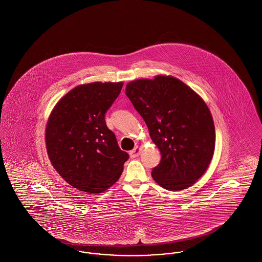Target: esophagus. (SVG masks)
<instances>
[{
    "label": "esophagus",
    "instance_id": "obj_1",
    "mask_svg": "<svg viewBox=\"0 0 262 262\" xmlns=\"http://www.w3.org/2000/svg\"><path fill=\"white\" fill-rule=\"evenodd\" d=\"M139 152H140V149H139L138 146H137V147H135L134 149L129 151V155H130L132 158H136V157H137V156L139 155Z\"/></svg>",
    "mask_w": 262,
    "mask_h": 262
}]
</instances>
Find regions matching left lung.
<instances>
[{
	"instance_id": "left-lung-1",
	"label": "left lung",
	"mask_w": 262,
	"mask_h": 262,
	"mask_svg": "<svg viewBox=\"0 0 262 262\" xmlns=\"http://www.w3.org/2000/svg\"><path fill=\"white\" fill-rule=\"evenodd\" d=\"M125 95L144 120L161 153L152 178L169 190L193 185L207 170L215 147V128L204 101L172 76L137 79Z\"/></svg>"
}]
</instances>
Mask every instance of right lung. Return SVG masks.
Segmentation results:
<instances>
[{
  "mask_svg": "<svg viewBox=\"0 0 262 262\" xmlns=\"http://www.w3.org/2000/svg\"><path fill=\"white\" fill-rule=\"evenodd\" d=\"M123 82H93L72 89L54 108L46 126L51 163L71 186L100 193L122 174L128 154L105 122Z\"/></svg>",
  "mask_w": 262,
  "mask_h": 262,
  "instance_id": "right-lung-1",
  "label": "right lung"
}]
</instances>
